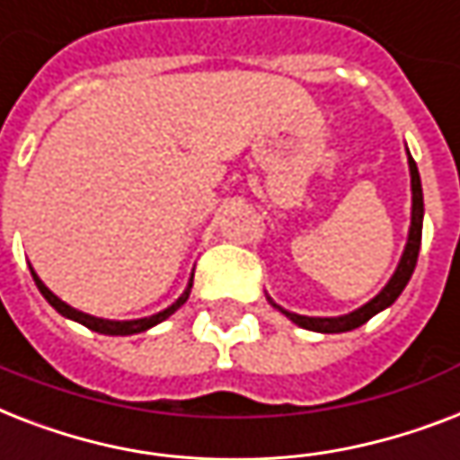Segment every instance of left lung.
Returning a JSON list of instances; mask_svg holds the SVG:
<instances>
[{"mask_svg": "<svg viewBox=\"0 0 460 460\" xmlns=\"http://www.w3.org/2000/svg\"><path fill=\"white\" fill-rule=\"evenodd\" d=\"M409 168H411V190H413V213H411V233H409V244H406V252L402 256V263L396 268V273L392 275V280L387 282V288L377 294L376 299L368 301L366 306H361L358 311L349 315H341V318H306V315L289 314V311H280L288 315L289 321H294L299 328L314 330V332H349V330L361 328L363 323H368L376 314H380L382 308L392 306L396 301V296L403 292L406 282L411 280L413 275V268H416L418 252H420V237H422V187H420V175H418L416 161L409 156Z\"/></svg>", "mask_w": 460, "mask_h": 460, "instance_id": "8db88e82", "label": "left lung"}]
</instances>
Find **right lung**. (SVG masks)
<instances>
[{
  "mask_svg": "<svg viewBox=\"0 0 460 460\" xmlns=\"http://www.w3.org/2000/svg\"><path fill=\"white\" fill-rule=\"evenodd\" d=\"M31 273H32V270H31ZM32 280H35V285H38V289L42 292L44 299L49 301L51 306L57 308L58 314L66 315V318H71V321L83 323L84 328H90V330H94V332H102V334H137V332H145V330L154 328L156 323L166 321L171 314H175V311H178V308L185 304L187 296H190V289H192V282H190V285H187V289H185V294H182V296H180V299L175 301L172 306H168L166 311H161V314H156V315H149V318H139V321H104V318H94V315H87V314H83V311H75V308H71L68 304H64V301L58 299L57 294H51L49 289L44 288V282L40 280L35 273H32Z\"/></svg>",
  "mask_w": 460,
  "mask_h": 460,
  "instance_id": "obj_1",
  "label": "right lung"
}]
</instances>
